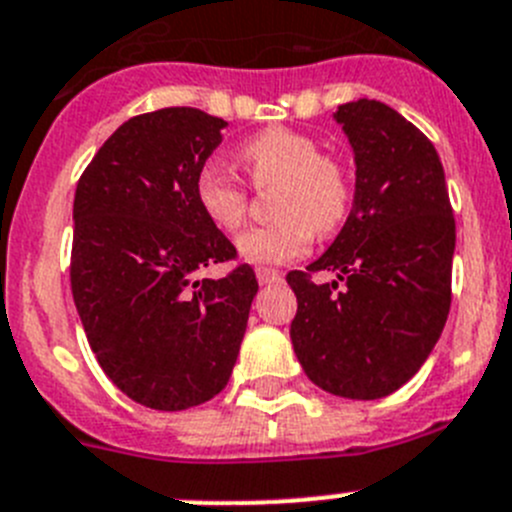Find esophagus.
Returning a JSON list of instances; mask_svg holds the SVG:
<instances>
[{
    "mask_svg": "<svg viewBox=\"0 0 512 512\" xmlns=\"http://www.w3.org/2000/svg\"><path fill=\"white\" fill-rule=\"evenodd\" d=\"M256 279H259V284H276V281H281V274L276 269L259 266V269H256Z\"/></svg>",
    "mask_w": 512,
    "mask_h": 512,
    "instance_id": "1",
    "label": "esophagus"
}]
</instances>
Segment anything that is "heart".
I'll return each instance as SVG.
<instances>
[{"label": "heart", "instance_id": "heart-1", "mask_svg": "<svg viewBox=\"0 0 512 512\" xmlns=\"http://www.w3.org/2000/svg\"><path fill=\"white\" fill-rule=\"evenodd\" d=\"M238 159L256 185L279 182L274 213L279 220L253 225L236 241L248 264L276 266L309 251L317 233H335L350 213L353 190L340 164L325 157L320 144L302 131L274 126L248 139ZM195 200L220 231L241 228L248 213V192L236 177L208 164L195 177Z\"/></svg>", "mask_w": 512, "mask_h": 512}]
</instances>
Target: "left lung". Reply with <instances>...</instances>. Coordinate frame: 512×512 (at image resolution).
Segmentation results:
<instances>
[{
	"label": "left lung",
	"instance_id": "left-lung-1",
	"mask_svg": "<svg viewBox=\"0 0 512 512\" xmlns=\"http://www.w3.org/2000/svg\"><path fill=\"white\" fill-rule=\"evenodd\" d=\"M355 154L353 210L307 271H289L297 294L292 345L314 386L373 401L414 378L437 345L452 304L454 215L434 144L381 101L335 111ZM314 270H335L317 285Z\"/></svg>",
	"mask_w": 512,
	"mask_h": 512
}]
</instances>
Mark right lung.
Listing matches in <instances>:
<instances>
[{"instance_id":"1","label":"right lung","mask_w":512,"mask_h":512,"mask_svg":"<svg viewBox=\"0 0 512 512\" xmlns=\"http://www.w3.org/2000/svg\"><path fill=\"white\" fill-rule=\"evenodd\" d=\"M225 126L190 106L134 116L75 187V309L103 373L147 409H192L223 391L259 292L248 264L198 279L236 259L195 200V177Z\"/></svg>"}]
</instances>
